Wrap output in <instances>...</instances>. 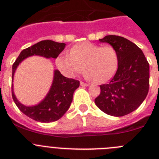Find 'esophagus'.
Here are the masks:
<instances>
[{"label":"esophagus","instance_id":"34e87169","mask_svg":"<svg viewBox=\"0 0 159 159\" xmlns=\"http://www.w3.org/2000/svg\"><path fill=\"white\" fill-rule=\"evenodd\" d=\"M80 85H81V86H89V84H88V83L83 82V81H81V82H80Z\"/></svg>","mask_w":159,"mask_h":159}]
</instances>
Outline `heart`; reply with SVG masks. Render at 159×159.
I'll list each match as a JSON object with an SVG mask.
<instances>
[{
  "mask_svg": "<svg viewBox=\"0 0 159 159\" xmlns=\"http://www.w3.org/2000/svg\"><path fill=\"white\" fill-rule=\"evenodd\" d=\"M118 55L111 46L101 47L92 43H82L73 46L70 54L62 53L55 59L60 72L68 78H73L85 70L87 79L98 83L109 81L118 67Z\"/></svg>",
  "mask_w": 159,
  "mask_h": 159,
  "instance_id": "obj_1",
  "label": "heart"
}]
</instances>
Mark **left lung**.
Wrapping results in <instances>:
<instances>
[{"label":"left lung","instance_id":"obj_1","mask_svg":"<svg viewBox=\"0 0 159 159\" xmlns=\"http://www.w3.org/2000/svg\"><path fill=\"white\" fill-rule=\"evenodd\" d=\"M99 41L115 48L119 62L112 79L100 85L101 93L95 104L108 115H128L140 106L148 93L149 63L142 50L124 37L106 35Z\"/></svg>","mask_w":159,"mask_h":159}]
</instances>
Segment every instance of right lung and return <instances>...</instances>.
<instances>
[{
    "mask_svg": "<svg viewBox=\"0 0 159 159\" xmlns=\"http://www.w3.org/2000/svg\"><path fill=\"white\" fill-rule=\"evenodd\" d=\"M66 47L64 43H57L52 40H43L23 50L12 66V78L17 66L23 60L32 55L56 58ZM78 80L64 77L59 70L54 71V78L49 92L43 100L33 106H26L21 104L16 97L12 84V99L24 115L35 121L42 123L54 122L59 120L69 109L73 101L74 91L79 87Z\"/></svg>",
    "mask_w": 159,
    "mask_h": 159,
    "instance_id": "right-lung-1",
    "label": "right lung"
}]
</instances>
